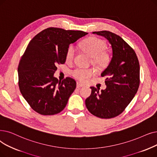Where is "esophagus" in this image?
Listing matches in <instances>:
<instances>
[{
    "label": "esophagus",
    "instance_id": "esophagus-1",
    "mask_svg": "<svg viewBox=\"0 0 157 157\" xmlns=\"http://www.w3.org/2000/svg\"><path fill=\"white\" fill-rule=\"evenodd\" d=\"M82 86H83V85L82 84H81V83H77V85H76V87H77L78 88H79L82 87Z\"/></svg>",
    "mask_w": 157,
    "mask_h": 157
}]
</instances>
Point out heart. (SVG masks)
<instances>
[{"label":"heart","instance_id":"1","mask_svg":"<svg viewBox=\"0 0 157 157\" xmlns=\"http://www.w3.org/2000/svg\"><path fill=\"white\" fill-rule=\"evenodd\" d=\"M82 48L92 58L94 64L101 68L106 67L110 62V57L105 50L106 44L105 41L96 37H90L85 40L82 43ZM76 53V48L74 45L71 44L66 51V59L68 62L73 60ZM96 73V70L94 68L83 69L77 67L72 71L71 74L76 79L85 81Z\"/></svg>","mask_w":157,"mask_h":157}]
</instances>
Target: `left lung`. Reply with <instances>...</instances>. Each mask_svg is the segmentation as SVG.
<instances>
[{
	"instance_id": "obj_1",
	"label": "left lung",
	"mask_w": 157,
	"mask_h": 157,
	"mask_svg": "<svg viewBox=\"0 0 157 157\" xmlns=\"http://www.w3.org/2000/svg\"><path fill=\"white\" fill-rule=\"evenodd\" d=\"M93 34L106 38L112 45V58L101 73L105 78L106 88L90 87L92 93L85 105L92 115L110 119L123 112L137 93L140 84V65L134 50L119 35L108 31Z\"/></svg>"
}]
</instances>
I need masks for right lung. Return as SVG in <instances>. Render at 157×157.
<instances>
[{
	"label": "right lung",
	"instance_id": "obj_1",
	"mask_svg": "<svg viewBox=\"0 0 157 157\" xmlns=\"http://www.w3.org/2000/svg\"><path fill=\"white\" fill-rule=\"evenodd\" d=\"M87 34L49 28L30 41L20 60L18 73L20 91L33 110L51 115L65 108L76 82L69 77L59 81L54 74L58 64L65 63L69 45Z\"/></svg>",
	"mask_w": 157,
	"mask_h": 157
}]
</instances>
